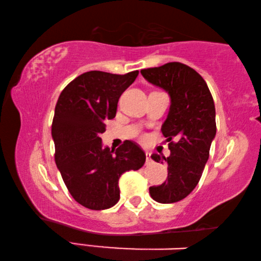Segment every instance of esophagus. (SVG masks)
Wrapping results in <instances>:
<instances>
[{"label":"esophagus","instance_id":"obj_1","mask_svg":"<svg viewBox=\"0 0 261 261\" xmlns=\"http://www.w3.org/2000/svg\"><path fill=\"white\" fill-rule=\"evenodd\" d=\"M152 159H151V153L146 152V162H151Z\"/></svg>","mask_w":261,"mask_h":261}]
</instances>
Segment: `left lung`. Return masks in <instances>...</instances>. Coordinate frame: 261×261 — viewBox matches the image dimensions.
<instances>
[{"instance_id": "8db88e82", "label": "left lung", "mask_w": 261, "mask_h": 261, "mask_svg": "<svg viewBox=\"0 0 261 261\" xmlns=\"http://www.w3.org/2000/svg\"><path fill=\"white\" fill-rule=\"evenodd\" d=\"M140 73L170 98L169 112L161 126L169 141L170 155L152 154L154 161L167 162L168 178L149 188V194L158 202L171 204L189 196L204 171L216 135L214 101L200 74L178 62L144 69Z\"/></svg>"}]
</instances>
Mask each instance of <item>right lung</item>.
Masks as SVG:
<instances>
[{
  "label": "right lung",
  "instance_id": "add662e5",
  "mask_svg": "<svg viewBox=\"0 0 261 261\" xmlns=\"http://www.w3.org/2000/svg\"><path fill=\"white\" fill-rule=\"evenodd\" d=\"M138 73L88 71L68 84L57 100L51 124L55 162L70 194L86 208L116 205L121 175L138 170L146 160L134 141L125 140L114 152L100 138L105 121L115 117L118 99Z\"/></svg>",
  "mask_w": 261,
  "mask_h": 261
}]
</instances>
